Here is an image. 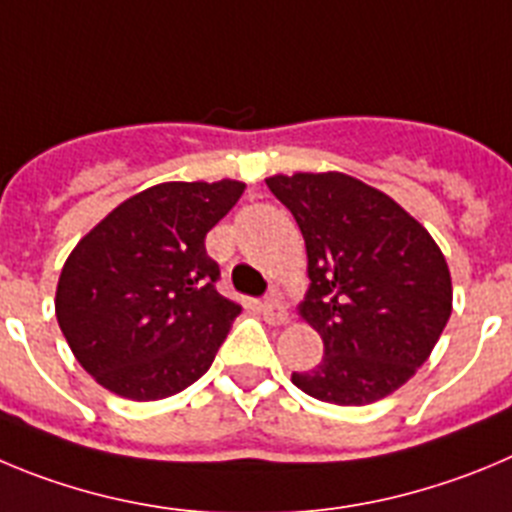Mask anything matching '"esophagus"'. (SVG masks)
Listing matches in <instances>:
<instances>
[{"mask_svg": "<svg viewBox=\"0 0 512 512\" xmlns=\"http://www.w3.org/2000/svg\"><path fill=\"white\" fill-rule=\"evenodd\" d=\"M260 311L262 316H265L267 324H285V321H288V311H285V306L280 303V298L275 296V293L273 296L262 298Z\"/></svg>", "mask_w": 512, "mask_h": 512, "instance_id": "obj_1", "label": "esophagus"}]
</instances>
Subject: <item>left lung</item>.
Returning a JSON list of instances; mask_svg holds the SVG:
<instances>
[{
  "label": "left lung",
  "instance_id": "8db88e82",
  "mask_svg": "<svg viewBox=\"0 0 512 512\" xmlns=\"http://www.w3.org/2000/svg\"><path fill=\"white\" fill-rule=\"evenodd\" d=\"M306 239L301 316L324 339L290 380L311 398L365 405L411 380L451 316V278L431 234L390 196L344 173L267 178Z\"/></svg>",
  "mask_w": 512,
  "mask_h": 512
}]
</instances>
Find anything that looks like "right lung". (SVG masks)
<instances>
[{
  "mask_svg": "<svg viewBox=\"0 0 512 512\" xmlns=\"http://www.w3.org/2000/svg\"><path fill=\"white\" fill-rule=\"evenodd\" d=\"M245 183H160L119 204L76 245L55 316L89 375L130 400L186 390L214 362L242 308L216 290L206 234Z\"/></svg>",
  "mask_w": 512,
  "mask_h": 512,
  "instance_id": "right-lung-1",
  "label": "right lung"
}]
</instances>
